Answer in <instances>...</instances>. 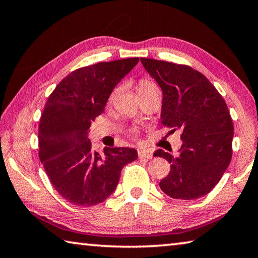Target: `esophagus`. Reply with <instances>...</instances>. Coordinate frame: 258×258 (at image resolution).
Masks as SVG:
<instances>
[{
	"label": "esophagus",
	"instance_id": "esophagus-1",
	"mask_svg": "<svg viewBox=\"0 0 258 258\" xmlns=\"http://www.w3.org/2000/svg\"><path fill=\"white\" fill-rule=\"evenodd\" d=\"M138 157H139V158H147V159H150L151 157H153V154H151L149 150L139 149V150H138Z\"/></svg>",
	"mask_w": 258,
	"mask_h": 258
}]
</instances>
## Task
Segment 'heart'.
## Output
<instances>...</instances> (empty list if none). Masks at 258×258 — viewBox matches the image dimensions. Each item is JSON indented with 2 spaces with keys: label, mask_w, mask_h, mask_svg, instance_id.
Listing matches in <instances>:
<instances>
[{
  "label": "heart",
  "mask_w": 258,
  "mask_h": 258,
  "mask_svg": "<svg viewBox=\"0 0 258 258\" xmlns=\"http://www.w3.org/2000/svg\"><path fill=\"white\" fill-rule=\"evenodd\" d=\"M119 91H120V87H117V88L113 89L111 94L109 95L108 103H112V101L114 100V97L117 96V94L119 93ZM154 91H159L158 86L155 84L154 81H151L149 79H141L138 83L139 95H142V94H147V93H150V92H154ZM132 134H136V131H132Z\"/></svg>",
  "instance_id": "obj_1"
}]
</instances>
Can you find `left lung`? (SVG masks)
Returning a JSON list of instances; mask_svg holds the SVG:
<instances>
[{"instance_id": "8db88e82", "label": "left lung", "mask_w": 258, "mask_h": 258, "mask_svg": "<svg viewBox=\"0 0 258 258\" xmlns=\"http://www.w3.org/2000/svg\"><path fill=\"white\" fill-rule=\"evenodd\" d=\"M141 62L162 88V125L171 132L181 130L179 155L162 149L154 154L171 163L159 187L172 199L202 198L219 182L232 159L234 127L226 102L207 77L188 65Z\"/></svg>"}]
</instances>
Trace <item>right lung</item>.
<instances>
[{"label": "right lung", "instance_id": "add662e5", "mask_svg": "<svg viewBox=\"0 0 258 258\" xmlns=\"http://www.w3.org/2000/svg\"><path fill=\"white\" fill-rule=\"evenodd\" d=\"M139 57L101 62L72 71L52 91L39 122V157L51 185L75 206H96L116 189L121 169L136 161V149L92 150L88 131L104 111L116 85Z\"/></svg>", "mask_w": 258, "mask_h": 258}]
</instances>
